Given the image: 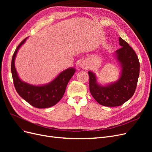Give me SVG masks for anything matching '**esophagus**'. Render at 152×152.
<instances>
[{"mask_svg":"<svg viewBox=\"0 0 152 152\" xmlns=\"http://www.w3.org/2000/svg\"><path fill=\"white\" fill-rule=\"evenodd\" d=\"M80 66L84 70H86V69L88 68V66H87V64L85 61H82L80 63Z\"/></svg>","mask_w":152,"mask_h":152,"instance_id":"1","label":"esophagus"}]
</instances>
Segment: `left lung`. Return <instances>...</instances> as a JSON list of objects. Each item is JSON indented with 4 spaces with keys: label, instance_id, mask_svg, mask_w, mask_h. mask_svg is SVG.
Returning <instances> with one entry per match:
<instances>
[{
    "label": "left lung",
    "instance_id": "8db88e82",
    "mask_svg": "<svg viewBox=\"0 0 152 152\" xmlns=\"http://www.w3.org/2000/svg\"><path fill=\"white\" fill-rule=\"evenodd\" d=\"M119 45L121 48L115 52V56L122 69L116 82L102 86L98 83L95 73L88 72L91 94L105 107H118L129 99L136 91L140 75V62L134 50L121 37Z\"/></svg>",
    "mask_w": 152,
    "mask_h": 152
}]
</instances>
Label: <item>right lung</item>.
Segmentation results:
<instances>
[{
	"instance_id": "right-lung-1",
	"label": "right lung",
	"mask_w": 152,
	"mask_h": 152,
	"mask_svg": "<svg viewBox=\"0 0 152 152\" xmlns=\"http://www.w3.org/2000/svg\"><path fill=\"white\" fill-rule=\"evenodd\" d=\"M28 37L18 45L13 54L11 61V73L15 89L22 98L33 107L46 108L58 103L64 95L69 80L75 72L73 67L68 68L61 72L54 80L47 84L34 86L21 80L18 75L15 61L18 50Z\"/></svg>"
}]
</instances>
